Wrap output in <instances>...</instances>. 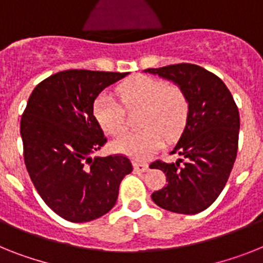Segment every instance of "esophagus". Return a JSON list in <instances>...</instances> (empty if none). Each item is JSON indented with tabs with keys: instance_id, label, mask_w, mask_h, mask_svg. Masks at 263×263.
Here are the masks:
<instances>
[{
	"instance_id": "1",
	"label": "esophagus",
	"mask_w": 263,
	"mask_h": 263,
	"mask_svg": "<svg viewBox=\"0 0 263 263\" xmlns=\"http://www.w3.org/2000/svg\"><path fill=\"white\" fill-rule=\"evenodd\" d=\"M133 166L137 172H146L147 169H149V165H147L146 162L141 161H133Z\"/></svg>"
}]
</instances>
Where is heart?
Returning a JSON list of instances; mask_svg holds the SVG:
<instances>
[{
	"instance_id": "b5f03b06",
	"label": "heart",
	"mask_w": 263,
	"mask_h": 263,
	"mask_svg": "<svg viewBox=\"0 0 263 263\" xmlns=\"http://www.w3.org/2000/svg\"><path fill=\"white\" fill-rule=\"evenodd\" d=\"M117 94L126 108L141 107L138 125L142 126L112 141L111 147L118 153L146 158L161 146L164 137L173 140L183 132L190 102L177 86H168L157 78L138 75L119 84ZM122 104L108 92L95 99L94 117L107 134H118L125 127L126 110Z\"/></svg>"
}]
</instances>
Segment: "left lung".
<instances>
[{"mask_svg": "<svg viewBox=\"0 0 263 263\" xmlns=\"http://www.w3.org/2000/svg\"><path fill=\"white\" fill-rule=\"evenodd\" d=\"M145 72L177 84L190 102L185 129L171 155L176 162H152L165 173L166 185L152 194L158 207L176 214L204 211L224 188L234 166L239 138V111L223 80L190 63Z\"/></svg>", "mask_w": 263, "mask_h": 263, "instance_id": "obj_1", "label": "left lung"}]
</instances>
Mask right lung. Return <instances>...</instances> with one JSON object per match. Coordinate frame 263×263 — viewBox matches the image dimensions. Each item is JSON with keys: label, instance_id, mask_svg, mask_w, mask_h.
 <instances>
[{"label": "right lung", "instance_id": "right-lung-1", "mask_svg": "<svg viewBox=\"0 0 263 263\" xmlns=\"http://www.w3.org/2000/svg\"><path fill=\"white\" fill-rule=\"evenodd\" d=\"M127 73L67 69L39 83L28 99L20 125L25 166L45 204L69 222L107 214L133 171L123 155L91 157L107 141L95 99Z\"/></svg>", "mask_w": 263, "mask_h": 263}]
</instances>
